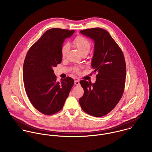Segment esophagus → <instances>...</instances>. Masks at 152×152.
<instances>
[{
    "mask_svg": "<svg viewBox=\"0 0 152 152\" xmlns=\"http://www.w3.org/2000/svg\"><path fill=\"white\" fill-rule=\"evenodd\" d=\"M74 84L76 85V86H79L80 85V81L79 80H75L74 81Z\"/></svg>",
    "mask_w": 152,
    "mask_h": 152,
    "instance_id": "esophagus-1",
    "label": "esophagus"
}]
</instances>
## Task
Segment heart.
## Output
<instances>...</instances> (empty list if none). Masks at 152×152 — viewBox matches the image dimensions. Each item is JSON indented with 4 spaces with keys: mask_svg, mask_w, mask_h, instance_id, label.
<instances>
[{
    "mask_svg": "<svg viewBox=\"0 0 152 152\" xmlns=\"http://www.w3.org/2000/svg\"><path fill=\"white\" fill-rule=\"evenodd\" d=\"M73 43L78 50L80 51L81 55L88 54L90 51L91 48V44L83 36H77L73 40ZM69 50V45L67 44H64L61 48V56L64 57L68 51ZM74 72H78L79 68H75L74 69Z\"/></svg>",
    "mask_w": 152,
    "mask_h": 152,
    "instance_id": "1",
    "label": "heart"
}]
</instances>
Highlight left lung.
I'll return each instance as SVG.
<instances>
[{"instance_id":"obj_1","label":"left lung","mask_w":152,"mask_h":152,"mask_svg":"<svg viewBox=\"0 0 152 152\" xmlns=\"http://www.w3.org/2000/svg\"><path fill=\"white\" fill-rule=\"evenodd\" d=\"M80 32L94 42L91 66L98 74L94 84L80 81L84 93L79 102L88 114L103 116L116 107L123 95L126 72L124 56L107 30L96 27Z\"/></svg>"}]
</instances>
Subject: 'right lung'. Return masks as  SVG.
<instances>
[{"mask_svg": "<svg viewBox=\"0 0 152 152\" xmlns=\"http://www.w3.org/2000/svg\"><path fill=\"white\" fill-rule=\"evenodd\" d=\"M74 30L53 28L46 31L28 51L23 64V81L33 107L45 115L63 108L74 85L71 77L57 81L53 67L62 61L61 48Z\"/></svg>", "mask_w": 152, "mask_h": 152, "instance_id": "1", "label": "right lung"}]
</instances>
